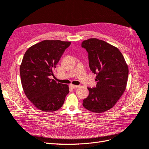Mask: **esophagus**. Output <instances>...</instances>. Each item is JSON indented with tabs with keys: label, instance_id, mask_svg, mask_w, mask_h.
<instances>
[{
	"label": "esophagus",
	"instance_id": "34e87169",
	"mask_svg": "<svg viewBox=\"0 0 149 149\" xmlns=\"http://www.w3.org/2000/svg\"><path fill=\"white\" fill-rule=\"evenodd\" d=\"M69 87H70L71 88H73V89H74V88H78L79 86H75V85H72V84H70V86H69Z\"/></svg>",
	"mask_w": 149,
	"mask_h": 149
}]
</instances>
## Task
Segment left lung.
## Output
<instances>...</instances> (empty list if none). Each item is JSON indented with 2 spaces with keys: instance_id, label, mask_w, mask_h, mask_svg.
Returning a JSON list of instances; mask_svg holds the SVG:
<instances>
[{
  "instance_id": "left-lung-1",
  "label": "left lung",
  "mask_w": 149,
  "mask_h": 149,
  "mask_svg": "<svg viewBox=\"0 0 149 149\" xmlns=\"http://www.w3.org/2000/svg\"><path fill=\"white\" fill-rule=\"evenodd\" d=\"M81 47L88 55L89 67L96 74L95 87H88L89 95L83 106L89 111L101 113L112 108L124 93L129 69L124 56L116 47L104 40L90 39Z\"/></svg>"
}]
</instances>
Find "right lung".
<instances>
[{
    "label": "right lung",
    "instance_id": "obj_1",
    "mask_svg": "<svg viewBox=\"0 0 149 149\" xmlns=\"http://www.w3.org/2000/svg\"><path fill=\"white\" fill-rule=\"evenodd\" d=\"M70 42L43 40L29 48L20 67L21 83L25 95L38 109L54 112L62 107L69 86L50 76Z\"/></svg>",
    "mask_w": 149,
    "mask_h": 149
}]
</instances>
